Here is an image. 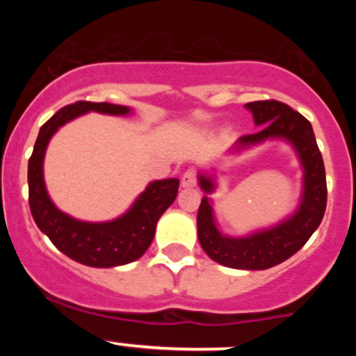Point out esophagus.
Instances as JSON below:
<instances>
[{"instance_id":"obj_1","label":"esophagus","mask_w":356,"mask_h":356,"mask_svg":"<svg viewBox=\"0 0 356 356\" xmlns=\"http://www.w3.org/2000/svg\"><path fill=\"white\" fill-rule=\"evenodd\" d=\"M181 184H182V187H194L195 184H197V170L187 169L186 172L182 174Z\"/></svg>"}]
</instances>
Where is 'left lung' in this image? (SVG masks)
Listing matches in <instances>:
<instances>
[{
	"label": "left lung",
	"instance_id": "left-lung-1",
	"mask_svg": "<svg viewBox=\"0 0 356 356\" xmlns=\"http://www.w3.org/2000/svg\"><path fill=\"white\" fill-rule=\"evenodd\" d=\"M246 107L252 112L256 125L263 127L259 132L241 137L238 144L249 147L271 137L291 142L305 167L303 201L295 216L273 229L248 238H226L216 227L209 199L204 197L197 212V238L207 256L219 264L236 269H268L300 251L320 226L328 197L325 164L313 127L300 112L277 100L251 102ZM199 184L204 192L214 191L209 177L201 175Z\"/></svg>",
	"mask_w": 356,
	"mask_h": 356
}]
</instances>
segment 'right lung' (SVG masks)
Returning <instances> with one entry per match:
<instances>
[{
  "label": "right lung",
  "mask_w": 356,
  "mask_h": 356,
  "mask_svg": "<svg viewBox=\"0 0 356 356\" xmlns=\"http://www.w3.org/2000/svg\"><path fill=\"white\" fill-rule=\"evenodd\" d=\"M90 110L110 115H125L130 112L124 105L107 102H75L60 108L50 120L44 122L28 162V201L36 226L63 254L92 268L122 266L138 259L150 246L159 218L177 195L179 181L164 179L149 184L130 211L110 222H83L56 209L48 197L43 181L44 150L61 125Z\"/></svg>",
  "instance_id": "1"
}]
</instances>
